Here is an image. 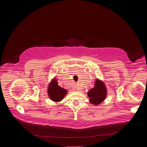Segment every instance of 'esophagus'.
Wrapping results in <instances>:
<instances>
[{"label":"esophagus","mask_w":147,"mask_h":147,"mask_svg":"<svg viewBox=\"0 0 147 147\" xmlns=\"http://www.w3.org/2000/svg\"><path fill=\"white\" fill-rule=\"evenodd\" d=\"M74 89H76V90H77V91H81L82 89H81V88L80 87H79V86H75V87H74Z\"/></svg>","instance_id":"obj_1"}]
</instances>
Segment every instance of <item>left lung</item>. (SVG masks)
I'll return each instance as SVG.
<instances>
[{"label":"left lung","mask_w":147,"mask_h":147,"mask_svg":"<svg viewBox=\"0 0 147 147\" xmlns=\"http://www.w3.org/2000/svg\"><path fill=\"white\" fill-rule=\"evenodd\" d=\"M90 102L94 105L103 102L107 96V89L103 81L97 78L95 80L94 87L87 93Z\"/></svg>","instance_id":"left-lung-1"}]
</instances>
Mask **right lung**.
<instances>
[{
	"label": "right lung",
	"instance_id": "obj_1",
	"mask_svg": "<svg viewBox=\"0 0 147 147\" xmlns=\"http://www.w3.org/2000/svg\"><path fill=\"white\" fill-rule=\"evenodd\" d=\"M47 92L49 98L52 101L58 102L63 99L67 93V91L59 86L56 78H52L48 85Z\"/></svg>",
	"mask_w": 147,
	"mask_h": 147
}]
</instances>
